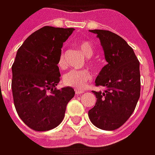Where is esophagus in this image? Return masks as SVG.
Listing matches in <instances>:
<instances>
[{
	"label": "esophagus",
	"instance_id": "obj_1",
	"mask_svg": "<svg viewBox=\"0 0 155 155\" xmlns=\"http://www.w3.org/2000/svg\"><path fill=\"white\" fill-rule=\"evenodd\" d=\"M75 92L77 95H81L82 93H84V91H81V90H75Z\"/></svg>",
	"mask_w": 155,
	"mask_h": 155
}]
</instances>
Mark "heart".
I'll return each instance as SVG.
<instances>
[{
  "instance_id": "b5f03b06",
  "label": "heart",
  "mask_w": 155,
  "mask_h": 155,
  "mask_svg": "<svg viewBox=\"0 0 155 155\" xmlns=\"http://www.w3.org/2000/svg\"><path fill=\"white\" fill-rule=\"evenodd\" d=\"M78 47L86 57H91L93 53L92 45L87 40L80 41L78 43ZM58 65L61 69H64L65 67L64 55L63 52L59 56ZM91 74L88 70H71L69 72L64 74L63 78V83L64 85L78 90L84 89L87 85V84L91 82Z\"/></svg>"
}]
</instances>
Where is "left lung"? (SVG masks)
Here are the masks:
<instances>
[{
	"instance_id": "8db88e82",
	"label": "left lung",
	"mask_w": 155,
	"mask_h": 155,
	"mask_svg": "<svg viewBox=\"0 0 155 155\" xmlns=\"http://www.w3.org/2000/svg\"><path fill=\"white\" fill-rule=\"evenodd\" d=\"M104 49L107 64L97 77L96 86H104L103 92L92 91L97 97L88 112L97 127L112 131L120 128L133 114L140 95V62L134 50L117 34L93 29Z\"/></svg>"
}]
</instances>
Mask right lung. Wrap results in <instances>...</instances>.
I'll return each mask as SVG.
<instances>
[{
	"instance_id": "1",
	"label": "right lung",
	"mask_w": 155,
	"mask_h": 155,
	"mask_svg": "<svg viewBox=\"0 0 155 155\" xmlns=\"http://www.w3.org/2000/svg\"><path fill=\"white\" fill-rule=\"evenodd\" d=\"M74 28L45 26L22 43L12 65V92L21 120L34 131L57 127L66 105L74 97L71 87L57 89L60 81L58 61L63 43Z\"/></svg>"
}]
</instances>
